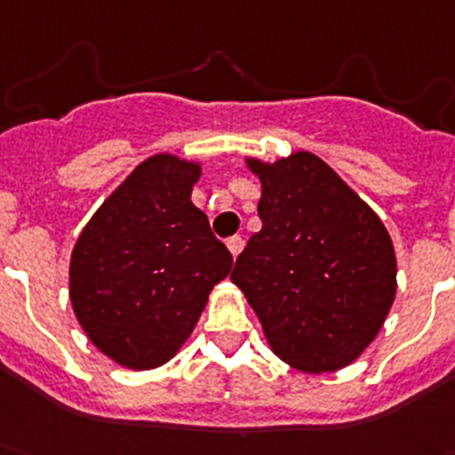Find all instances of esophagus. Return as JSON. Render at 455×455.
<instances>
[{
	"label": "esophagus",
	"mask_w": 455,
	"mask_h": 455,
	"mask_svg": "<svg viewBox=\"0 0 455 455\" xmlns=\"http://www.w3.org/2000/svg\"><path fill=\"white\" fill-rule=\"evenodd\" d=\"M227 247H228V251H231L233 256H238L240 251H243V247H244V240L240 238V235H231V238L227 240Z\"/></svg>",
	"instance_id": "esophagus-1"
}]
</instances>
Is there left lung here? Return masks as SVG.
Returning <instances> with one entry per match:
<instances>
[{
  "instance_id": "1",
  "label": "left lung",
  "mask_w": 455,
  "mask_h": 455,
  "mask_svg": "<svg viewBox=\"0 0 455 455\" xmlns=\"http://www.w3.org/2000/svg\"><path fill=\"white\" fill-rule=\"evenodd\" d=\"M247 164L263 185V227L235 259L233 283L286 364L307 373L343 369L364 353L392 309V238L314 153Z\"/></svg>"
}]
</instances>
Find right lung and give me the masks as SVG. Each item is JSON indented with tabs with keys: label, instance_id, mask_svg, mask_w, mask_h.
I'll use <instances>...</instances> for the list:
<instances>
[{
	"label": "right lung",
	"instance_id": "1",
	"mask_svg": "<svg viewBox=\"0 0 455 455\" xmlns=\"http://www.w3.org/2000/svg\"><path fill=\"white\" fill-rule=\"evenodd\" d=\"M201 167L153 156L91 217L70 256V302L98 350L156 369L192 334L233 256L189 195Z\"/></svg>",
	"mask_w": 455,
	"mask_h": 455
}]
</instances>
